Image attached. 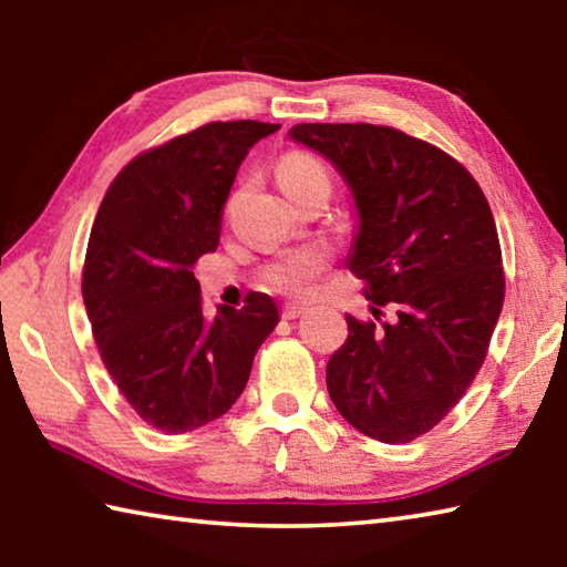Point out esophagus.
I'll list each match as a JSON object with an SVG mask.
<instances>
[{"instance_id":"obj_1","label":"esophagus","mask_w":567,"mask_h":567,"mask_svg":"<svg viewBox=\"0 0 567 567\" xmlns=\"http://www.w3.org/2000/svg\"><path fill=\"white\" fill-rule=\"evenodd\" d=\"M305 312H307L305 305L290 302V305L282 307V318H285V320H297V318H300V315H305Z\"/></svg>"}]
</instances>
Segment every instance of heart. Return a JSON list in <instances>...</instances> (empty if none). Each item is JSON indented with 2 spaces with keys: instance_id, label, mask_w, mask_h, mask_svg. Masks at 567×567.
<instances>
[{
  "instance_id": "1",
  "label": "heart",
  "mask_w": 567,
  "mask_h": 567,
  "mask_svg": "<svg viewBox=\"0 0 567 567\" xmlns=\"http://www.w3.org/2000/svg\"><path fill=\"white\" fill-rule=\"evenodd\" d=\"M318 179H328V172L318 159L302 155V152H290L277 165V185L285 189V195H292V192ZM322 265L324 257L318 249H300V252H292L282 257L280 262H275L267 272V282L282 292H305L322 270Z\"/></svg>"
}]
</instances>
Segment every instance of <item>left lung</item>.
Masks as SVG:
<instances>
[{"label": "left lung", "instance_id": "8db88e82", "mask_svg": "<svg viewBox=\"0 0 567 567\" xmlns=\"http://www.w3.org/2000/svg\"><path fill=\"white\" fill-rule=\"evenodd\" d=\"M350 189L348 267L362 292L395 315L380 328L348 315L328 362L340 415L380 443H410L465 395L501 318L505 277L491 205L443 150L375 124H295Z\"/></svg>", "mask_w": 567, "mask_h": 567}]
</instances>
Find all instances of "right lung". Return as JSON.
I'll use <instances>...</instances> for the list:
<instances>
[{
  "mask_svg": "<svg viewBox=\"0 0 567 567\" xmlns=\"http://www.w3.org/2000/svg\"><path fill=\"white\" fill-rule=\"evenodd\" d=\"M280 124L209 122L124 167L92 225L82 295L104 368L137 415L189 433L243 395L260 344L280 322L270 295L213 320L192 265L219 243L237 169Z\"/></svg>",
  "mask_w": 567,
  "mask_h": 567,
  "instance_id": "add662e5",
  "label": "right lung"
}]
</instances>
